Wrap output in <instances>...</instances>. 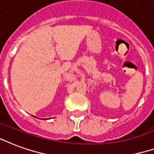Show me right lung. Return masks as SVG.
Returning a JSON list of instances; mask_svg holds the SVG:
<instances>
[{"label": "right lung", "mask_w": 154, "mask_h": 154, "mask_svg": "<svg viewBox=\"0 0 154 154\" xmlns=\"http://www.w3.org/2000/svg\"><path fill=\"white\" fill-rule=\"evenodd\" d=\"M35 118H36V117H35Z\"/></svg>", "instance_id": "1"}]
</instances>
